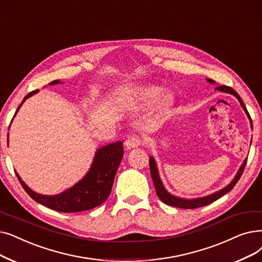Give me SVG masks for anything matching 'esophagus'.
Masks as SVG:
<instances>
[{
  "label": "esophagus",
  "instance_id": "obj_1",
  "mask_svg": "<svg viewBox=\"0 0 262 262\" xmlns=\"http://www.w3.org/2000/svg\"><path fill=\"white\" fill-rule=\"evenodd\" d=\"M142 144V139L139 137V136H129V137L125 141V146L127 149H135V147H138L139 145Z\"/></svg>",
  "mask_w": 262,
  "mask_h": 262
}]
</instances>
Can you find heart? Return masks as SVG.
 <instances>
[{"mask_svg":"<svg viewBox=\"0 0 262 262\" xmlns=\"http://www.w3.org/2000/svg\"><path fill=\"white\" fill-rule=\"evenodd\" d=\"M163 93V89L158 86H145L138 90V99L143 106H149L159 98ZM171 103V97L166 95L162 99V105L168 107Z\"/></svg>","mask_w":262,"mask_h":262,"instance_id":"heart-1","label":"heart"}]
</instances>
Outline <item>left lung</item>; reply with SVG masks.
I'll list each match as a JSON object with an SVG mask.
<instances>
[{
	"mask_svg": "<svg viewBox=\"0 0 262 262\" xmlns=\"http://www.w3.org/2000/svg\"><path fill=\"white\" fill-rule=\"evenodd\" d=\"M207 81L209 83H215L214 80H212V79H209L207 78ZM215 90L220 91V92H224V93H228V94H231L233 96H235L237 98V100L240 101V104L242 106V108L244 109L245 113L247 118L249 119V122H251V127L253 128V122H252V119H251V116H249V113L244 105V103L242 101L241 97L238 96V94L235 92V91L230 88V86H226V85H220V86H216ZM246 162H247V158L244 159V162L242 163L241 167L238 168L237 172L235 174V177L233 178V180L230 182V183L227 185L226 187L220 189L219 191H215L213 192V194L211 195H208V196H204V197H200V198H192V199H186V198H181V197H177L172 194H170V192L165 188L163 182L161 180V177H159V172H158V168H157V164H156V161L155 158L153 156L150 157L149 159V163H150V171H151V177H152V180H153V183H154V187H155V190H156V195L158 196V198L161 199L164 203L168 204V206H171V207H176V208H182V209H196V208H200V207H204V206H208V204L214 202L215 200L220 199L221 197H223L225 194H227V192H229L233 187L234 185L237 183V181L240 180L243 171H244V168H245V165H246Z\"/></svg>",
	"mask_w": 262,
	"mask_h": 262,
	"instance_id": "left-lung-1",
	"label": "left lung"
}]
</instances>
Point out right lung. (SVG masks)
Segmentation results:
<instances>
[{"label":"right lung","instance_id":"obj_1","mask_svg":"<svg viewBox=\"0 0 262 262\" xmlns=\"http://www.w3.org/2000/svg\"><path fill=\"white\" fill-rule=\"evenodd\" d=\"M58 83L62 82L60 80H54L49 84L53 85ZM37 92L38 90L32 91L24 98L15 116L17 115L22 104ZM123 155L124 150L122 141L109 143L99 147L96 150L93 163L85 176L80 181H78L75 185L56 195H41L32 190L22 181L20 176L16 171L15 172L22 187L25 188L29 196L36 202L58 212H81L98 207L99 204L107 200L111 192L113 180H115V176L118 171Z\"/></svg>","mask_w":262,"mask_h":262}]
</instances>
